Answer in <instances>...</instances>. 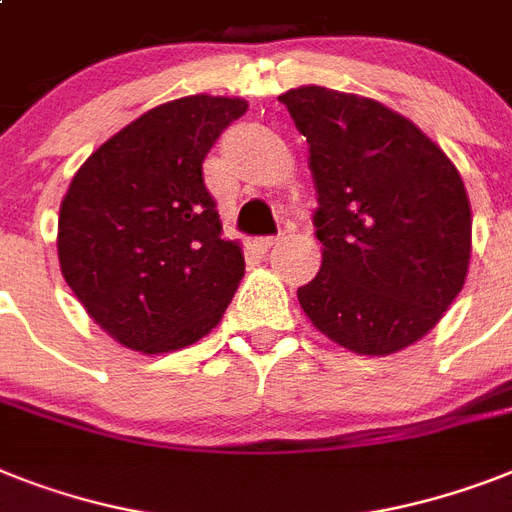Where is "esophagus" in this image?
I'll return each instance as SVG.
<instances>
[{
	"label": "esophagus",
	"mask_w": 512,
	"mask_h": 512,
	"mask_svg": "<svg viewBox=\"0 0 512 512\" xmlns=\"http://www.w3.org/2000/svg\"><path fill=\"white\" fill-rule=\"evenodd\" d=\"M276 244H278L276 236H260V239H255V242H252V247H255L260 255H268L270 249L276 247Z\"/></svg>",
	"instance_id": "obj_1"
}]
</instances>
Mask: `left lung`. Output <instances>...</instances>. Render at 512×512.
Instances as JSON below:
<instances>
[{
  "label": "left lung",
  "instance_id": "left-lung-1",
  "mask_svg": "<svg viewBox=\"0 0 512 512\" xmlns=\"http://www.w3.org/2000/svg\"><path fill=\"white\" fill-rule=\"evenodd\" d=\"M310 144L323 263L297 299L344 350L384 357L429 334L471 263V202L452 160L413 120L360 94H281Z\"/></svg>",
  "mask_w": 512,
  "mask_h": 512
}]
</instances>
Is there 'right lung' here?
<instances>
[{
    "mask_svg": "<svg viewBox=\"0 0 512 512\" xmlns=\"http://www.w3.org/2000/svg\"><path fill=\"white\" fill-rule=\"evenodd\" d=\"M247 107L210 94L152 107L70 181L57 223L62 278L128 350L160 355L199 342L236 294L242 244L223 239L202 162Z\"/></svg>",
    "mask_w": 512,
    "mask_h": 512,
    "instance_id": "obj_1",
    "label": "right lung"
}]
</instances>
